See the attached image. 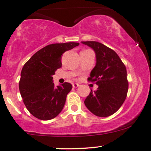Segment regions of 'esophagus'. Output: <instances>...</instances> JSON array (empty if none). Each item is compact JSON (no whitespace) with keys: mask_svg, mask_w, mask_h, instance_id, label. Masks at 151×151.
<instances>
[{"mask_svg":"<svg viewBox=\"0 0 151 151\" xmlns=\"http://www.w3.org/2000/svg\"><path fill=\"white\" fill-rule=\"evenodd\" d=\"M78 86H79V84H77V83H75V84H73V87L74 88H77Z\"/></svg>","mask_w":151,"mask_h":151,"instance_id":"obj_1","label":"esophagus"}]
</instances>
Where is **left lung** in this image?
I'll list each match as a JSON object with an SVG mask.
<instances>
[{"mask_svg":"<svg viewBox=\"0 0 151 151\" xmlns=\"http://www.w3.org/2000/svg\"><path fill=\"white\" fill-rule=\"evenodd\" d=\"M94 50L96 63L88 81L99 87L91 90L84 104L90 111L99 117H107L119 110L125 101L129 89L126 66L116 52L95 41L81 42Z\"/></svg>","mask_w":151,"mask_h":151,"instance_id":"8db88e82","label":"left lung"}]
</instances>
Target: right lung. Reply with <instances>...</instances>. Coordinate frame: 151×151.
Masks as SVG:
<instances>
[{
  "label": "right lung",
  "instance_id": "add662e5",
  "mask_svg": "<svg viewBox=\"0 0 151 151\" xmlns=\"http://www.w3.org/2000/svg\"><path fill=\"white\" fill-rule=\"evenodd\" d=\"M78 42L55 43L35 53L24 65L19 81L22 101L29 112L40 120H50L62 111L72 85L65 82L55 86L52 75L62 67V55Z\"/></svg>",
  "mask_w": 151,
  "mask_h": 151
}]
</instances>
